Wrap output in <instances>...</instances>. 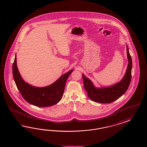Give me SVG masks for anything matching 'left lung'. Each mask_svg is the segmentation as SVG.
<instances>
[{"label":"left lung","mask_w":147,"mask_h":147,"mask_svg":"<svg viewBox=\"0 0 147 147\" xmlns=\"http://www.w3.org/2000/svg\"><path fill=\"white\" fill-rule=\"evenodd\" d=\"M126 48L129 63L125 75L119 82L112 86L97 88L94 86L92 82L83 74L82 75L84 87L90 99L98 103H111L119 98L126 92L130 83L132 66L127 46Z\"/></svg>","instance_id":"obj_1"}]
</instances>
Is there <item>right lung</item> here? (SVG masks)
I'll return each mask as SVG.
<instances>
[{"label":"right lung","mask_w":147,"mask_h":147,"mask_svg":"<svg viewBox=\"0 0 147 147\" xmlns=\"http://www.w3.org/2000/svg\"><path fill=\"white\" fill-rule=\"evenodd\" d=\"M73 70L60 77L53 84L47 87H36L25 82L17 66L16 55L12 66L14 81L22 97L28 102L38 107H49L59 102L63 97L66 82Z\"/></svg>","instance_id":"add662e5"}]
</instances>
